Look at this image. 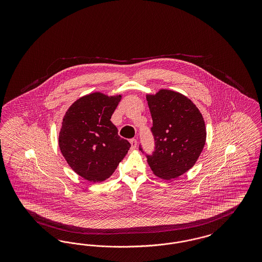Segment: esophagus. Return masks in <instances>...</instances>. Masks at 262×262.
Listing matches in <instances>:
<instances>
[{
	"label": "esophagus",
	"instance_id": "34e87169",
	"mask_svg": "<svg viewBox=\"0 0 262 262\" xmlns=\"http://www.w3.org/2000/svg\"><path fill=\"white\" fill-rule=\"evenodd\" d=\"M130 144H132V149H136L137 146V140L136 138H133V139H130Z\"/></svg>",
	"mask_w": 262,
	"mask_h": 262
}]
</instances>
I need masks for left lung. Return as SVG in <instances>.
I'll return each instance as SVG.
<instances>
[{
  "label": "left lung",
  "mask_w": 262,
  "mask_h": 262,
  "mask_svg": "<svg viewBox=\"0 0 262 262\" xmlns=\"http://www.w3.org/2000/svg\"><path fill=\"white\" fill-rule=\"evenodd\" d=\"M154 137V151L145 154L152 172L171 180L188 171L200 157L206 128L198 107L183 94L161 89L147 95ZM139 150L144 153L141 145Z\"/></svg>",
  "instance_id": "8db88e82"
}]
</instances>
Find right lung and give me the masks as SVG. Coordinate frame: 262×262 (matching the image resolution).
Segmentation results:
<instances>
[{
    "instance_id": "right-lung-1",
    "label": "right lung",
    "mask_w": 262,
    "mask_h": 262,
    "mask_svg": "<svg viewBox=\"0 0 262 262\" xmlns=\"http://www.w3.org/2000/svg\"><path fill=\"white\" fill-rule=\"evenodd\" d=\"M121 97L99 92L83 96L62 119L59 136L62 156L76 174L89 182L111 177L130 147L110 121Z\"/></svg>"
}]
</instances>
